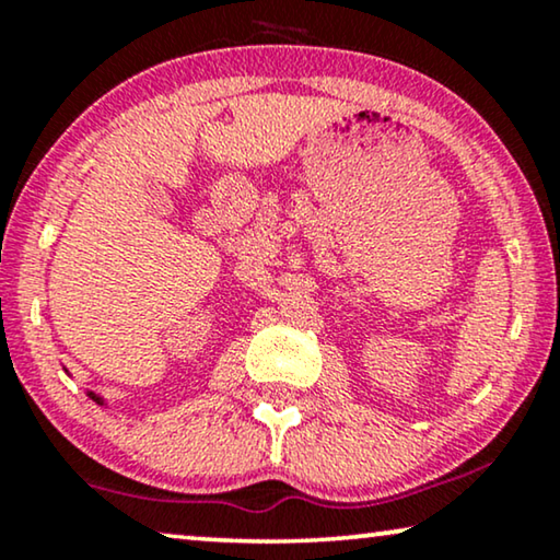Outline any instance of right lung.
<instances>
[{
  "label": "right lung",
  "instance_id": "1",
  "mask_svg": "<svg viewBox=\"0 0 560 560\" xmlns=\"http://www.w3.org/2000/svg\"><path fill=\"white\" fill-rule=\"evenodd\" d=\"M89 397H91V400H96V402H98V405H102V397H96V395H94V393H89Z\"/></svg>",
  "mask_w": 560,
  "mask_h": 560
}]
</instances>
